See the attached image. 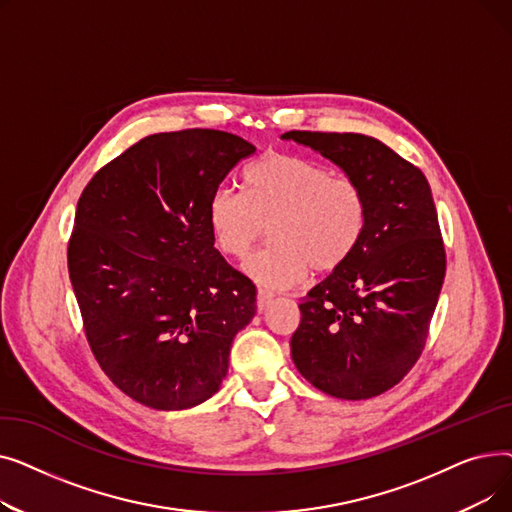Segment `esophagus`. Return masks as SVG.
<instances>
[{
  "label": "esophagus",
  "mask_w": 512,
  "mask_h": 512,
  "mask_svg": "<svg viewBox=\"0 0 512 512\" xmlns=\"http://www.w3.org/2000/svg\"><path fill=\"white\" fill-rule=\"evenodd\" d=\"M272 301H274V294H272V292L259 290V292H257V311H259V313H265L267 307L272 305Z\"/></svg>",
  "instance_id": "34e87169"
}]
</instances>
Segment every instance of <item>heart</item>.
<instances>
[{
	"label": "heart",
	"mask_w": 512,
	"mask_h": 512,
	"mask_svg": "<svg viewBox=\"0 0 512 512\" xmlns=\"http://www.w3.org/2000/svg\"><path fill=\"white\" fill-rule=\"evenodd\" d=\"M245 195L220 188L209 199L207 222L215 247L247 259L270 228L274 245L245 272L267 288H290L309 270L338 272L355 255L367 226L363 186L313 159L272 151L242 176Z\"/></svg>",
	"instance_id": "1"
}]
</instances>
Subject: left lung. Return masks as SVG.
<instances>
[{
  "mask_svg": "<svg viewBox=\"0 0 512 512\" xmlns=\"http://www.w3.org/2000/svg\"><path fill=\"white\" fill-rule=\"evenodd\" d=\"M367 197V226L355 255L313 286L290 340L303 378L342 400L396 386L419 359L446 274L438 213L423 172L382 141L357 132L290 130Z\"/></svg>",
  "mask_w": 512,
  "mask_h": 512,
  "instance_id": "8db88e82",
  "label": "left lung"
}]
</instances>
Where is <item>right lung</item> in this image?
<instances>
[{
  "instance_id": "obj_1",
  "label": "right lung",
  "mask_w": 512,
  "mask_h": 512,
  "mask_svg": "<svg viewBox=\"0 0 512 512\" xmlns=\"http://www.w3.org/2000/svg\"><path fill=\"white\" fill-rule=\"evenodd\" d=\"M255 153L232 132L141 139L78 199L68 272L91 351L126 396L193 409L220 390L234 336L257 311L255 284L213 247L211 195Z\"/></svg>"
}]
</instances>
